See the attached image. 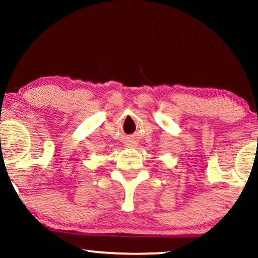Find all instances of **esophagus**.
Instances as JSON below:
<instances>
[{"label": "esophagus", "instance_id": "obj_1", "mask_svg": "<svg viewBox=\"0 0 258 258\" xmlns=\"http://www.w3.org/2000/svg\"><path fill=\"white\" fill-rule=\"evenodd\" d=\"M132 147H133V145H132Z\"/></svg>", "mask_w": 258, "mask_h": 258}]
</instances>
